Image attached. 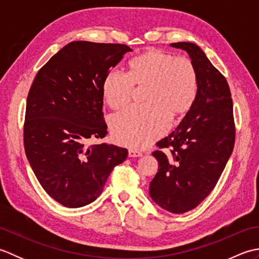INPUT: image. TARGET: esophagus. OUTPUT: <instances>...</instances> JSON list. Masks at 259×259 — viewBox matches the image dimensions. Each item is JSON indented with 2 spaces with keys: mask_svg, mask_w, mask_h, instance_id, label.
<instances>
[{
  "mask_svg": "<svg viewBox=\"0 0 259 259\" xmlns=\"http://www.w3.org/2000/svg\"><path fill=\"white\" fill-rule=\"evenodd\" d=\"M128 156L131 157V158H137V157H141V152L137 151V150H134V149H130L128 151Z\"/></svg>",
  "mask_w": 259,
  "mask_h": 259,
  "instance_id": "obj_1",
  "label": "esophagus"
}]
</instances>
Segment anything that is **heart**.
I'll return each instance as SVG.
<instances>
[{
  "instance_id": "heart-1",
  "label": "heart",
  "mask_w": 259,
  "mask_h": 259,
  "mask_svg": "<svg viewBox=\"0 0 259 259\" xmlns=\"http://www.w3.org/2000/svg\"><path fill=\"white\" fill-rule=\"evenodd\" d=\"M134 88H146V106L115 114L110 130L119 145L142 148L166 133L169 117L180 119L190 111L198 91L197 72L189 59L150 49L129 62L128 78L118 71L106 75L104 101L112 110L122 109L133 99Z\"/></svg>"
}]
</instances>
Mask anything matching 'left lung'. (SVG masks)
<instances>
[{
    "label": "left lung",
    "mask_w": 259,
    "mask_h": 259,
    "mask_svg": "<svg viewBox=\"0 0 259 259\" xmlns=\"http://www.w3.org/2000/svg\"><path fill=\"white\" fill-rule=\"evenodd\" d=\"M189 54L198 79L194 106L179 125L157 142L158 172L150 197L172 213L196 208L221 178L235 145L233 100L227 80L201 49L190 42L170 45Z\"/></svg>",
    "instance_id": "obj_1"
}]
</instances>
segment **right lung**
I'll return each instance as SVG.
<instances>
[{
    "instance_id": "1",
    "label": "right lung",
    "mask_w": 259,
    "mask_h": 259,
    "mask_svg": "<svg viewBox=\"0 0 259 259\" xmlns=\"http://www.w3.org/2000/svg\"><path fill=\"white\" fill-rule=\"evenodd\" d=\"M129 51L119 43L70 42L38 70L31 85L25 155L42 188L64 207L95 201L112 169L128 156L125 148L85 142L108 134L102 83Z\"/></svg>"
}]
</instances>
